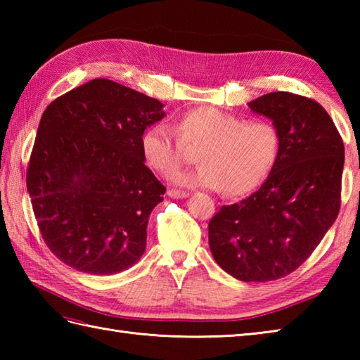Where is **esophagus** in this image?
Returning <instances> with one entry per match:
<instances>
[{
    "label": "esophagus",
    "instance_id": "obj_1",
    "mask_svg": "<svg viewBox=\"0 0 360 360\" xmlns=\"http://www.w3.org/2000/svg\"><path fill=\"white\" fill-rule=\"evenodd\" d=\"M167 193L170 198H174V200H182V198L188 196V192H186V190H176V188H168Z\"/></svg>",
    "mask_w": 360,
    "mask_h": 360
}]
</instances>
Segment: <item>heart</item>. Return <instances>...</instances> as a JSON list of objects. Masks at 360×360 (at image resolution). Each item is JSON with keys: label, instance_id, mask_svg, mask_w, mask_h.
Masks as SVG:
<instances>
[{"label": "heart", "instance_id": "b5f03b06", "mask_svg": "<svg viewBox=\"0 0 360 360\" xmlns=\"http://www.w3.org/2000/svg\"><path fill=\"white\" fill-rule=\"evenodd\" d=\"M176 136L164 124L145 129L141 139L143 158L153 170L170 174L198 150L201 165L181 172L173 181L181 186L221 190L240 196L257 188L271 173L281 148L278 127L267 119H246L215 106H200L182 114Z\"/></svg>", "mask_w": 360, "mask_h": 360}]
</instances>
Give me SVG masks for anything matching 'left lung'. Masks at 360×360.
<instances>
[{"mask_svg": "<svg viewBox=\"0 0 360 360\" xmlns=\"http://www.w3.org/2000/svg\"><path fill=\"white\" fill-rule=\"evenodd\" d=\"M281 134L277 162L257 192L223 205L209 223L215 262L241 281H271L302 266L340 210L345 147L314 98L269 93L249 103Z\"/></svg>", "mask_w": 360, "mask_h": 360, "instance_id": "left-lung-1", "label": "left lung"}]
</instances>
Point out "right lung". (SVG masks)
Wrapping results in <instances>:
<instances>
[{"instance_id":"obj_1","label":"right lung","mask_w":360,"mask_h":360,"mask_svg":"<svg viewBox=\"0 0 360 360\" xmlns=\"http://www.w3.org/2000/svg\"><path fill=\"white\" fill-rule=\"evenodd\" d=\"M162 108L158 98L94 79L44 110L26 184L40 233L60 262L112 275L142 257L165 187L143 164L141 139Z\"/></svg>"}]
</instances>
